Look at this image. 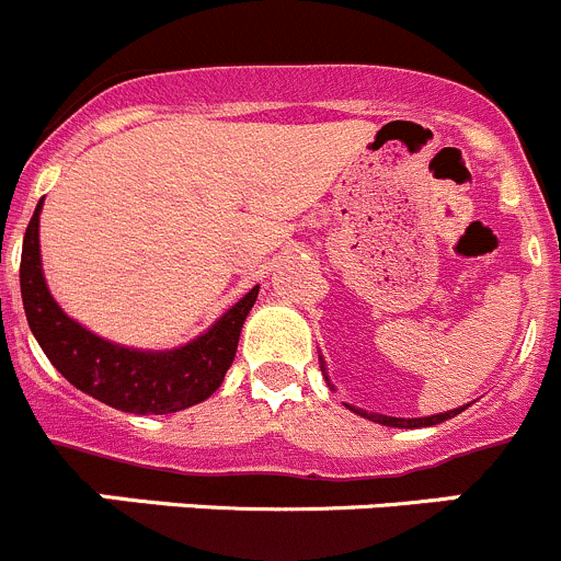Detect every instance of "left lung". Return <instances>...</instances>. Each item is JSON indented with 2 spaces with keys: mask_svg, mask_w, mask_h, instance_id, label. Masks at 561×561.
Returning <instances> with one entry per match:
<instances>
[{
  "mask_svg": "<svg viewBox=\"0 0 561 561\" xmlns=\"http://www.w3.org/2000/svg\"><path fill=\"white\" fill-rule=\"evenodd\" d=\"M357 414H363V417L374 420V423H381V425H390V428H428V425H439L445 423V420L456 417V414L463 412L461 409H453V412H445V414H434V417H414V420H403V417H385V414H368V412H359V409H354Z\"/></svg>",
  "mask_w": 561,
  "mask_h": 561,
  "instance_id": "obj_1",
  "label": "left lung"
}]
</instances>
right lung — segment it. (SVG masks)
Masks as SVG:
<instances>
[{
	"mask_svg": "<svg viewBox=\"0 0 561 561\" xmlns=\"http://www.w3.org/2000/svg\"><path fill=\"white\" fill-rule=\"evenodd\" d=\"M43 204V202H41ZM41 204L21 251V297L26 321L54 368L87 396L130 414H169L213 396L231 368L240 330L259 297L253 286L202 337L174 352H138L92 335L62 313L41 270Z\"/></svg>",
	"mask_w": 561,
	"mask_h": 561,
	"instance_id": "obj_1",
	"label": "right lung"
}]
</instances>
